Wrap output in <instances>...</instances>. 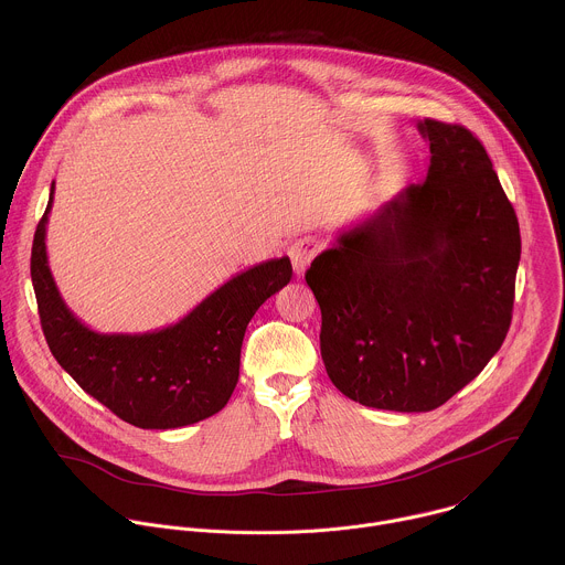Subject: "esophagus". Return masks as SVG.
Here are the masks:
<instances>
[{"label": "esophagus", "instance_id": "34e87169", "mask_svg": "<svg viewBox=\"0 0 565 565\" xmlns=\"http://www.w3.org/2000/svg\"><path fill=\"white\" fill-rule=\"evenodd\" d=\"M318 249H320V243L316 237H302L289 247V256H291V265H294L296 276H302L307 271V267L311 265Z\"/></svg>", "mask_w": 565, "mask_h": 565}]
</instances>
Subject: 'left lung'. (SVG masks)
Segmentation results:
<instances>
[{
    "label": "left lung",
    "mask_w": 565,
    "mask_h": 565,
    "mask_svg": "<svg viewBox=\"0 0 565 565\" xmlns=\"http://www.w3.org/2000/svg\"><path fill=\"white\" fill-rule=\"evenodd\" d=\"M417 130L430 146L426 180L341 233L305 274L332 385L401 413L448 403L500 350L522 249L483 143L459 124Z\"/></svg>",
    "instance_id": "obj_1"
}]
</instances>
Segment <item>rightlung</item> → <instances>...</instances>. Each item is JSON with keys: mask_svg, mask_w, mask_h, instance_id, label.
I'll return each instance as SVG.
<instances>
[{"mask_svg": "<svg viewBox=\"0 0 565 565\" xmlns=\"http://www.w3.org/2000/svg\"><path fill=\"white\" fill-rule=\"evenodd\" d=\"M47 209L36 226L30 274L43 334L61 367L124 422L139 428H182L231 401L245 328L258 307L291 280L289 256L233 276L189 316L152 332H95L65 305L47 265Z\"/></svg>", "mask_w": 565, "mask_h": 565, "instance_id": "add662e5", "label": "right lung"}]
</instances>
